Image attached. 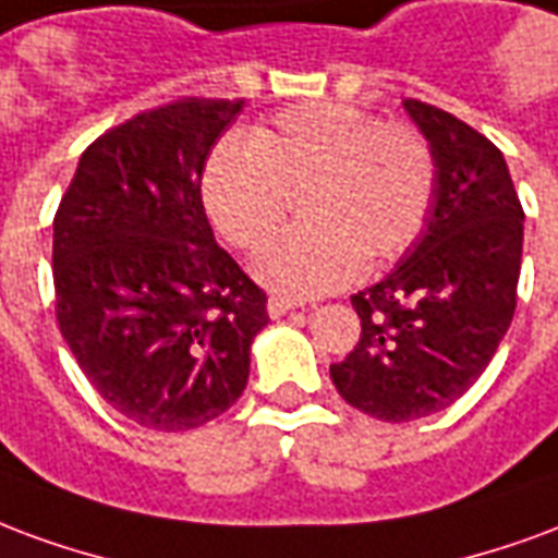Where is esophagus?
I'll return each instance as SVG.
<instances>
[{"label": "esophagus", "mask_w": 558, "mask_h": 558, "mask_svg": "<svg viewBox=\"0 0 558 558\" xmlns=\"http://www.w3.org/2000/svg\"><path fill=\"white\" fill-rule=\"evenodd\" d=\"M291 308H296L294 300H284V296H270V300H267V315H270V318H282Z\"/></svg>", "instance_id": "esophagus-1"}]
</instances>
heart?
<instances>
[{
	"instance_id": "heart-1",
	"label": "heart",
	"mask_w": 558,
	"mask_h": 558,
	"mask_svg": "<svg viewBox=\"0 0 558 558\" xmlns=\"http://www.w3.org/2000/svg\"><path fill=\"white\" fill-rule=\"evenodd\" d=\"M434 154L413 124L363 109L303 104L246 136H226L202 174L207 217L238 250H258L300 193L303 226L276 238L255 274L276 291L315 296L392 262L428 219Z\"/></svg>"
}]
</instances>
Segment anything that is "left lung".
<instances>
[{
    "label": "left lung",
    "instance_id": "1",
    "mask_svg": "<svg viewBox=\"0 0 558 558\" xmlns=\"http://www.w3.org/2000/svg\"><path fill=\"white\" fill-rule=\"evenodd\" d=\"M434 154L425 229L380 282L351 296L363 332L329 377L384 422L440 413L482 377L518 306L523 207L494 142L442 109L404 100Z\"/></svg>",
    "mask_w": 558,
    "mask_h": 558
}]
</instances>
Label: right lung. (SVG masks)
I'll return each mask as SVG.
<instances>
[{
    "instance_id": "obj_1",
    "label": "right lung",
    "mask_w": 558,
    "mask_h": 558,
    "mask_svg": "<svg viewBox=\"0 0 558 558\" xmlns=\"http://www.w3.org/2000/svg\"><path fill=\"white\" fill-rule=\"evenodd\" d=\"M243 100L184 97L107 130L52 219L56 318L97 396L150 430L222 416L267 296L217 246L202 174Z\"/></svg>"
}]
</instances>
